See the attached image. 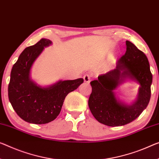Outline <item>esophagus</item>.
I'll use <instances>...</instances> for the list:
<instances>
[{"label":"esophagus","instance_id":"1","mask_svg":"<svg viewBox=\"0 0 159 159\" xmlns=\"http://www.w3.org/2000/svg\"><path fill=\"white\" fill-rule=\"evenodd\" d=\"M83 79H84V81L86 83H89L90 82V77L89 75H85L83 77Z\"/></svg>","mask_w":159,"mask_h":159}]
</instances>
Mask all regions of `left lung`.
<instances>
[{"mask_svg":"<svg viewBox=\"0 0 159 159\" xmlns=\"http://www.w3.org/2000/svg\"><path fill=\"white\" fill-rule=\"evenodd\" d=\"M126 51L117 60L115 69L100 75L90 82L92 88L88 105L92 115L100 123L109 126L127 124L139 116L151 98L152 74L148 58L142 51L126 41ZM126 79L140 84L138 99L128 105L116 98L113 90Z\"/></svg>","mask_w":159,"mask_h":159,"instance_id":"obj_1","label":"left lung"}]
</instances>
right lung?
Instances as JSON below:
<instances>
[{"label":"right lung","instance_id":"right-lung-1","mask_svg":"<svg viewBox=\"0 0 159 159\" xmlns=\"http://www.w3.org/2000/svg\"><path fill=\"white\" fill-rule=\"evenodd\" d=\"M51 44V40L42 38L35 45L26 48L11 72L9 101L17 114L31 124H47L55 119L60 113L66 96L84 82L82 78L60 80L55 84L43 87L30 79V70L34 62L44 48Z\"/></svg>","mask_w":159,"mask_h":159}]
</instances>
